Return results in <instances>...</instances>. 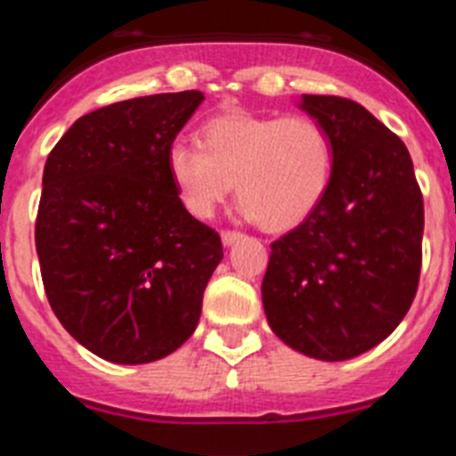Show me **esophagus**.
Returning a JSON list of instances; mask_svg holds the SVG:
<instances>
[{"instance_id": "esophagus-1", "label": "esophagus", "mask_w": 456, "mask_h": 456, "mask_svg": "<svg viewBox=\"0 0 456 456\" xmlns=\"http://www.w3.org/2000/svg\"><path fill=\"white\" fill-rule=\"evenodd\" d=\"M220 238H223V245L224 248H232L233 242H238L242 238L240 232H223L220 233Z\"/></svg>"}]
</instances>
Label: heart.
Returning a JSON list of instances; mask_svg holds the SVG:
<instances>
[{
    "label": "heart",
    "instance_id": "obj_1",
    "mask_svg": "<svg viewBox=\"0 0 456 456\" xmlns=\"http://www.w3.org/2000/svg\"><path fill=\"white\" fill-rule=\"evenodd\" d=\"M335 152L310 117L224 112L200 127V148L175 142L166 168L182 204L208 218L236 184L240 214L265 232L299 227L329 193Z\"/></svg>",
    "mask_w": 456,
    "mask_h": 456
}]
</instances>
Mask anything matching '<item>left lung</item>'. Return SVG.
Here are the masks:
<instances>
[{
	"label": "left lung",
	"mask_w": 456,
	"mask_h": 456,
	"mask_svg": "<svg viewBox=\"0 0 456 456\" xmlns=\"http://www.w3.org/2000/svg\"><path fill=\"white\" fill-rule=\"evenodd\" d=\"M330 134L333 177L305 223L270 245L263 308L281 342L342 362L389 338L414 301L423 195L405 143L369 110L304 94Z\"/></svg>",
	"instance_id": "1"
}]
</instances>
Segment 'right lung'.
<instances>
[{"label":"right lung","mask_w":456,"mask_h":456,"mask_svg":"<svg viewBox=\"0 0 456 456\" xmlns=\"http://www.w3.org/2000/svg\"><path fill=\"white\" fill-rule=\"evenodd\" d=\"M202 92L80 117L49 152L36 220L46 299L94 355L146 364L193 335L223 242L182 204L166 152Z\"/></svg>","instance_id":"1"}]
</instances>
